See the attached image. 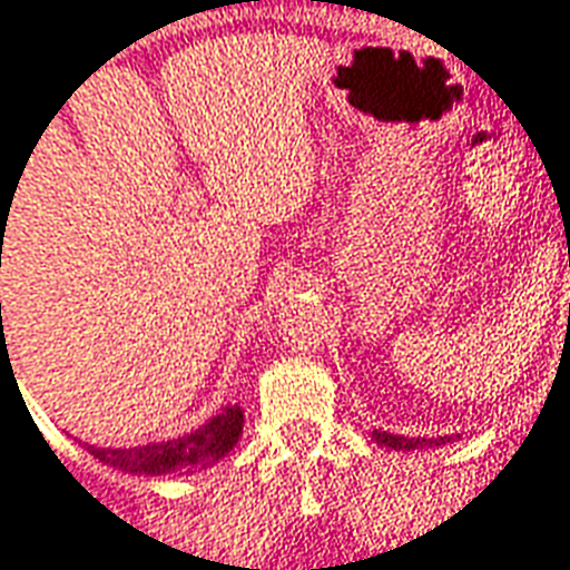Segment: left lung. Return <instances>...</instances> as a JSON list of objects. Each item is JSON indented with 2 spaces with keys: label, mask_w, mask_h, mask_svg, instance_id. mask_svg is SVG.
I'll list each match as a JSON object with an SVG mask.
<instances>
[{
  "label": "left lung",
  "mask_w": 570,
  "mask_h": 570,
  "mask_svg": "<svg viewBox=\"0 0 570 570\" xmlns=\"http://www.w3.org/2000/svg\"><path fill=\"white\" fill-rule=\"evenodd\" d=\"M376 438V443H382V446H392V450H419V446H425V443H446V438L440 440H419V438H401V434H385V431H376L373 434Z\"/></svg>",
  "instance_id": "obj_1"
}]
</instances>
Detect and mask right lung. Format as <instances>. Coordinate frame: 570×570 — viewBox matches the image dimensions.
Returning a JSON list of instances; mask_svg holds the SVG:
<instances>
[{
  "label": "right lung",
  "instance_id": "1",
  "mask_svg": "<svg viewBox=\"0 0 570 570\" xmlns=\"http://www.w3.org/2000/svg\"><path fill=\"white\" fill-rule=\"evenodd\" d=\"M239 434H243V410L239 406H227L218 416H212L206 425L178 440L132 446V450H97V446H87V450H90L94 459H99L102 464H111L118 471L160 476V473L209 468V464H215V461L224 459L227 452L234 450Z\"/></svg>",
  "mask_w": 570,
  "mask_h": 570
}]
</instances>
